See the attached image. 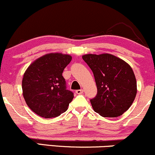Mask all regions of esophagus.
Returning a JSON list of instances; mask_svg holds the SVG:
<instances>
[{"instance_id":"34e87169","label":"esophagus","mask_w":155,"mask_h":155,"mask_svg":"<svg viewBox=\"0 0 155 155\" xmlns=\"http://www.w3.org/2000/svg\"><path fill=\"white\" fill-rule=\"evenodd\" d=\"M83 92H84V91H83L82 89H80V90L76 91V93L77 94H83Z\"/></svg>"}]
</instances>
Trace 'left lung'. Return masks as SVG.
Listing matches in <instances>:
<instances>
[{
    "label": "left lung",
    "mask_w": 155,
    "mask_h": 155,
    "mask_svg": "<svg viewBox=\"0 0 155 155\" xmlns=\"http://www.w3.org/2000/svg\"><path fill=\"white\" fill-rule=\"evenodd\" d=\"M94 73L97 94L91 99L94 111L104 117L121 116L132 105L137 82L130 65L111 54L82 56Z\"/></svg>",
    "instance_id": "obj_1"
}]
</instances>
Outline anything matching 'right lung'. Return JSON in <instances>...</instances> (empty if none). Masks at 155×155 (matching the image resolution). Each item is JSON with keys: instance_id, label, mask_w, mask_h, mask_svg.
Here are the masks:
<instances>
[{"instance_id": "1", "label": "right lung", "mask_w": 155, "mask_h": 155, "mask_svg": "<svg viewBox=\"0 0 155 155\" xmlns=\"http://www.w3.org/2000/svg\"><path fill=\"white\" fill-rule=\"evenodd\" d=\"M72 57L50 53L32 63L24 74L23 96L29 107L44 118L56 117L68 109L73 93L67 89L62 73Z\"/></svg>"}]
</instances>
